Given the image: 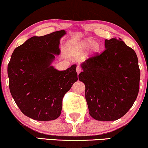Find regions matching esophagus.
Wrapping results in <instances>:
<instances>
[{
    "label": "esophagus",
    "mask_w": 148,
    "mask_h": 148,
    "mask_svg": "<svg viewBox=\"0 0 148 148\" xmlns=\"http://www.w3.org/2000/svg\"><path fill=\"white\" fill-rule=\"evenodd\" d=\"M76 71L77 73V74L80 73V72L82 71V68L79 66H77L76 67Z\"/></svg>",
    "instance_id": "esophagus-1"
}]
</instances>
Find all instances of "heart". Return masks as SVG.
<instances>
[{
	"label": "heart",
	"instance_id": "heart-1",
	"mask_svg": "<svg viewBox=\"0 0 148 148\" xmlns=\"http://www.w3.org/2000/svg\"><path fill=\"white\" fill-rule=\"evenodd\" d=\"M92 47L93 51L95 52H97L99 51L100 49V45L97 43H95L93 40L92 39H86L85 41L81 42V43L77 44V45H73L71 43V45H70V48L71 49H73L74 47H77L79 49H86L90 47Z\"/></svg>",
	"mask_w": 148,
	"mask_h": 148
}]
</instances>
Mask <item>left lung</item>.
<instances>
[{"mask_svg":"<svg viewBox=\"0 0 148 148\" xmlns=\"http://www.w3.org/2000/svg\"><path fill=\"white\" fill-rule=\"evenodd\" d=\"M105 47L82 64L79 79L85 84L90 115L97 120L113 121L124 116L135 103L140 69L135 51L120 39H105Z\"/></svg>","mask_w":148,"mask_h":148,"instance_id":"1","label":"left lung"}]
</instances>
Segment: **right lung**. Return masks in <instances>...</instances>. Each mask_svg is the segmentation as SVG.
Wrapping results in <instances>:
<instances>
[{"instance_id":"right-lung-1","label":"right lung","mask_w":148,"mask_h":148,"mask_svg":"<svg viewBox=\"0 0 148 148\" xmlns=\"http://www.w3.org/2000/svg\"><path fill=\"white\" fill-rule=\"evenodd\" d=\"M65 34L62 30L32 36L11 55L7 67L11 95L21 112L33 120L58 118L63 97L77 80L75 64L62 71L50 66Z\"/></svg>"}]
</instances>
